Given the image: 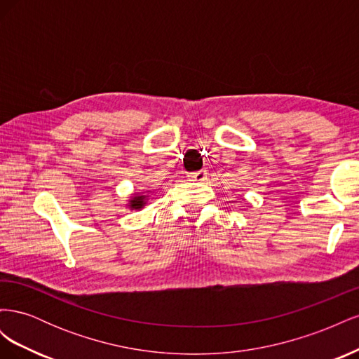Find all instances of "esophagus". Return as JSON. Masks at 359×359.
<instances>
[{"label": "esophagus", "instance_id": "obj_1", "mask_svg": "<svg viewBox=\"0 0 359 359\" xmlns=\"http://www.w3.org/2000/svg\"><path fill=\"white\" fill-rule=\"evenodd\" d=\"M189 178L191 181H205V180H208V172H206L205 169L191 172V173H189Z\"/></svg>", "mask_w": 359, "mask_h": 359}]
</instances>
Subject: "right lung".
I'll return each mask as SVG.
<instances>
[{
  "label": "right lung",
  "instance_id": "obj_1",
  "mask_svg": "<svg viewBox=\"0 0 359 359\" xmlns=\"http://www.w3.org/2000/svg\"><path fill=\"white\" fill-rule=\"evenodd\" d=\"M144 203H145V196H136V198H133L132 201H130L128 206L132 210H139V208H142Z\"/></svg>",
  "mask_w": 359,
  "mask_h": 359
}]
</instances>
